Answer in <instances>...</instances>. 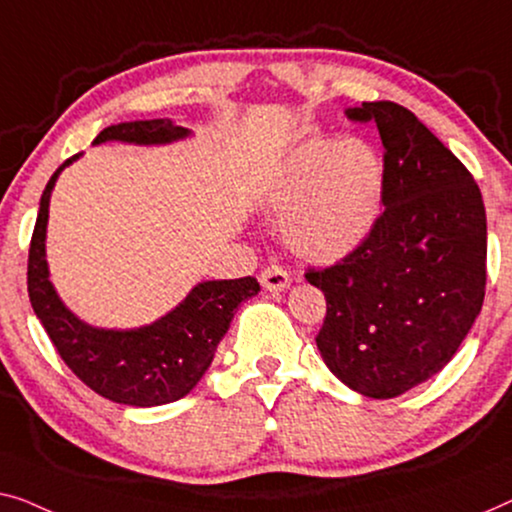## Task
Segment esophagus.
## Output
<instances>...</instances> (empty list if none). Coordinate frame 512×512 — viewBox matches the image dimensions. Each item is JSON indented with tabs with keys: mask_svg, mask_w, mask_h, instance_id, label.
I'll list each match as a JSON object with an SVG mask.
<instances>
[{
	"mask_svg": "<svg viewBox=\"0 0 512 512\" xmlns=\"http://www.w3.org/2000/svg\"><path fill=\"white\" fill-rule=\"evenodd\" d=\"M259 283H262L264 290H269V292H283L290 287V273H287L283 266L271 264V266H266L262 273H259Z\"/></svg>",
	"mask_w": 512,
	"mask_h": 512,
	"instance_id": "esophagus-1",
	"label": "esophagus"
}]
</instances>
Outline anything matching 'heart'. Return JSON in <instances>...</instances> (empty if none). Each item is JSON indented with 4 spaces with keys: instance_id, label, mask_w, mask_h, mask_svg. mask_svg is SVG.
Segmentation results:
<instances>
[{
    "instance_id": "b5f03b06",
    "label": "heart",
    "mask_w": 512,
    "mask_h": 512,
    "mask_svg": "<svg viewBox=\"0 0 512 512\" xmlns=\"http://www.w3.org/2000/svg\"><path fill=\"white\" fill-rule=\"evenodd\" d=\"M385 164L362 139L313 136L285 157L266 208L285 220L294 253L338 262L357 250L378 220Z\"/></svg>"
}]
</instances>
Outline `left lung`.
I'll list each match as a JSON object with an SVG mask.
<instances>
[{
    "mask_svg": "<svg viewBox=\"0 0 512 512\" xmlns=\"http://www.w3.org/2000/svg\"><path fill=\"white\" fill-rule=\"evenodd\" d=\"M385 155V211L357 250L306 280L325 292L318 350L364 397L394 399L455 357L485 299L487 218L473 176L394 102H364Z\"/></svg>",
    "mask_w": 512,
    "mask_h": 512,
    "instance_id": "left-lung-1",
    "label": "left lung"
}]
</instances>
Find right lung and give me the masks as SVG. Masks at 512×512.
I'll return each instance as SVG.
<instances>
[{"label":"right lung","instance_id":"obj_1","mask_svg":"<svg viewBox=\"0 0 512 512\" xmlns=\"http://www.w3.org/2000/svg\"><path fill=\"white\" fill-rule=\"evenodd\" d=\"M190 136L167 118L120 122L99 132L97 143L122 141L136 146H162ZM81 155L69 157L50 176L41 194L34 225L30 259H27V292L34 313L60 352L64 364L99 397L125 406L150 408L183 399L194 390L222 336L227 334L236 308L255 297L259 283L253 276L236 280H204L153 325L139 329H99L78 320L57 297L46 262V225L50 192L64 167Z\"/></svg>","mask_w":512,"mask_h":512}]
</instances>
